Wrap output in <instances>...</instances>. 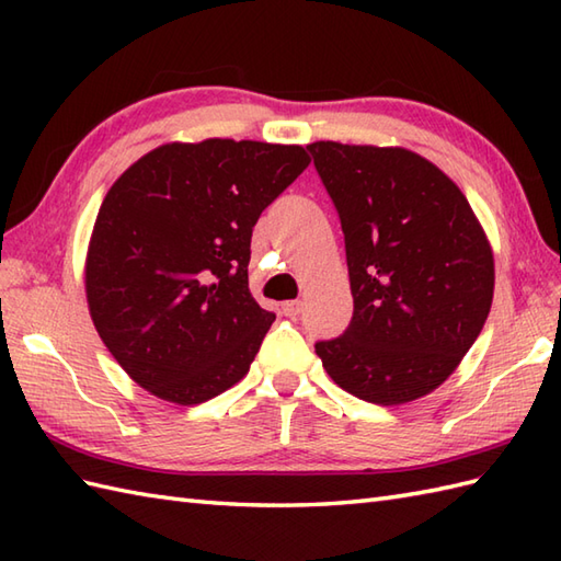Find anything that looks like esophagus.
<instances>
[{"instance_id": "obj_1", "label": "esophagus", "mask_w": 561, "mask_h": 561, "mask_svg": "<svg viewBox=\"0 0 561 561\" xmlns=\"http://www.w3.org/2000/svg\"><path fill=\"white\" fill-rule=\"evenodd\" d=\"M304 311V304L301 301H287L282 306V313L287 318H299Z\"/></svg>"}]
</instances>
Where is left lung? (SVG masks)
Masks as SVG:
<instances>
[{
  "mask_svg": "<svg viewBox=\"0 0 561 561\" xmlns=\"http://www.w3.org/2000/svg\"><path fill=\"white\" fill-rule=\"evenodd\" d=\"M340 214L354 313L316 342L328 376L374 404L426 396L484 328L494 255L450 178L402 147L308 145Z\"/></svg>",
  "mask_w": 561,
  "mask_h": 561,
  "instance_id": "obj_1",
  "label": "left lung"
}]
</instances>
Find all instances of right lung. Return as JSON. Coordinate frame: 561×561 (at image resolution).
Masks as SVG:
<instances>
[{
  "label": "right lung",
  "mask_w": 561,
  "mask_h": 561,
  "mask_svg": "<svg viewBox=\"0 0 561 561\" xmlns=\"http://www.w3.org/2000/svg\"><path fill=\"white\" fill-rule=\"evenodd\" d=\"M308 163L296 145L173 141L113 183L87 301L105 347L151 396L199 404L248 374L274 323L248 289L250 236Z\"/></svg>",
  "instance_id": "1"
}]
</instances>
